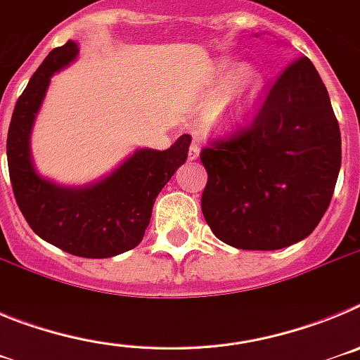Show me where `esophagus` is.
I'll use <instances>...</instances> for the list:
<instances>
[{"label":"esophagus","instance_id":"esophagus-1","mask_svg":"<svg viewBox=\"0 0 360 360\" xmlns=\"http://www.w3.org/2000/svg\"><path fill=\"white\" fill-rule=\"evenodd\" d=\"M187 157H189V160H196V158L200 157V146H198V142H196V141L191 142L189 155H187Z\"/></svg>","mask_w":360,"mask_h":360}]
</instances>
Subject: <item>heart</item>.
<instances>
[{
  "mask_svg": "<svg viewBox=\"0 0 360 360\" xmlns=\"http://www.w3.org/2000/svg\"><path fill=\"white\" fill-rule=\"evenodd\" d=\"M259 88H262L259 70L252 65H241L234 72L227 86V95L224 101V111L227 119H241L259 94Z\"/></svg>",
  "mask_w": 360,
  "mask_h": 360,
  "instance_id": "b5f03b06",
  "label": "heart"
}]
</instances>
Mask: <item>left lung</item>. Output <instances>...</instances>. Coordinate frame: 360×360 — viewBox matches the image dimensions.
<instances>
[{
  "label": "left lung",
  "instance_id": "8db88e82",
  "mask_svg": "<svg viewBox=\"0 0 360 360\" xmlns=\"http://www.w3.org/2000/svg\"><path fill=\"white\" fill-rule=\"evenodd\" d=\"M207 169L203 218L224 243L276 250L304 240L332 200L341 131L308 57L276 79L247 126L200 153Z\"/></svg>",
  "mask_w": 360,
  "mask_h": 360
}]
</instances>
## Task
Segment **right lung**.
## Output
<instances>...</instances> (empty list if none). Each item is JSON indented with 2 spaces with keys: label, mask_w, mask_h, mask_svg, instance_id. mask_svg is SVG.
Here are the masks:
<instances>
[{
  "label": "right lung",
  "mask_w": 360,
  "mask_h": 360,
  "mask_svg": "<svg viewBox=\"0 0 360 360\" xmlns=\"http://www.w3.org/2000/svg\"><path fill=\"white\" fill-rule=\"evenodd\" d=\"M73 41L53 49L19 95L6 136V160L19 211L44 241L81 257H111L144 238L155 198L186 162L191 136L165 151L139 149L110 176L86 187H61L41 178L30 155V131L50 77L77 56Z\"/></svg>",
  "instance_id": "add662e5"
}]
</instances>
